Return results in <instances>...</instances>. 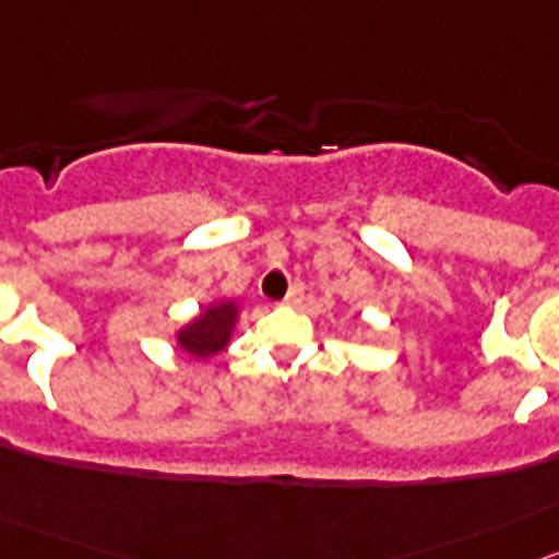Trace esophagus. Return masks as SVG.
I'll return each mask as SVG.
<instances>
[{
  "label": "esophagus",
  "mask_w": 559,
  "mask_h": 559,
  "mask_svg": "<svg viewBox=\"0 0 559 559\" xmlns=\"http://www.w3.org/2000/svg\"><path fill=\"white\" fill-rule=\"evenodd\" d=\"M304 292H306L304 284H292L289 292H286L284 304L286 306H300V300H304Z\"/></svg>",
  "instance_id": "1"
}]
</instances>
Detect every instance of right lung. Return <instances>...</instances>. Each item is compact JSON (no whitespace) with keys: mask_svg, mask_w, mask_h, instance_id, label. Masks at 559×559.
Here are the masks:
<instances>
[{"mask_svg":"<svg viewBox=\"0 0 559 559\" xmlns=\"http://www.w3.org/2000/svg\"><path fill=\"white\" fill-rule=\"evenodd\" d=\"M236 320H239L236 300H217V304L205 306L192 323H186L178 331V348L194 359H211L228 348Z\"/></svg>","mask_w":559,"mask_h":559,"instance_id":"right-lung-1","label":"right lung"}]
</instances>
